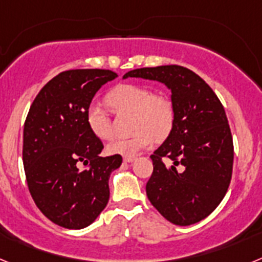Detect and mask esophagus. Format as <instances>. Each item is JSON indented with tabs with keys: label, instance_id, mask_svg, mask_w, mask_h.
<instances>
[{
	"label": "esophagus",
	"instance_id": "34e87169",
	"mask_svg": "<svg viewBox=\"0 0 262 262\" xmlns=\"http://www.w3.org/2000/svg\"><path fill=\"white\" fill-rule=\"evenodd\" d=\"M134 160H135V156H124L123 157L124 163H133Z\"/></svg>",
	"mask_w": 262,
	"mask_h": 262
}]
</instances>
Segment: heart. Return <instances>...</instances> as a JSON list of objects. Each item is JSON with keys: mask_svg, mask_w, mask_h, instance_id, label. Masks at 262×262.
I'll return each mask as SVG.
<instances>
[{"mask_svg": "<svg viewBox=\"0 0 262 262\" xmlns=\"http://www.w3.org/2000/svg\"><path fill=\"white\" fill-rule=\"evenodd\" d=\"M107 101L118 113L134 114L131 138L118 139L108 144L111 155L135 156L157 140L166 138L174 124L176 108L172 98L164 93H154L152 88L142 84H120L111 90ZM86 122L92 133L99 139L113 138L110 118L97 103L86 111Z\"/></svg>", "mask_w": 262, "mask_h": 262, "instance_id": "b5f03b06", "label": "heart"}]
</instances>
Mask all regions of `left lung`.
<instances>
[{"label": "left lung", "mask_w": 262, "mask_h": 262, "mask_svg": "<svg viewBox=\"0 0 262 262\" xmlns=\"http://www.w3.org/2000/svg\"><path fill=\"white\" fill-rule=\"evenodd\" d=\"M127 77L165 84L176 108L172 131L151 155L148 200L170 223L201 222L222 202L232 177L233 142L223 105L205 80L185 67L134 69ZM164 157L172 166L163 164Z\"/></svg>", "instance_id": "obj_1"}]
</instances>
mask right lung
I'll return each instance as SVG.
<instances>
[{"mask_svg":"<svg viewBox=\"0 0 262 262\" xmlns=\"http://www.w3.org/2000/svg\"><path fill=\"white\" fill-rule=\"evenodd\" d=\"M108 69H71L48 81L35 97L23 128V166L32 200L55 224L81 230L93 223L110 196V173L120 155L101 157L102 142L86 122ZM81 163L88 168L79 170Z\"/></svg>","mask_w":262,"mask_h":262,"instance_id":"1","label":"right lung"}]
</instances>
